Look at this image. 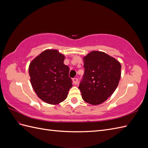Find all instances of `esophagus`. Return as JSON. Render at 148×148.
I'll return each instance as SVG.
<instances>
[{
  "mask_svg": "<svg viewBox=\"0 0 148 148\" xmlns=\"http://www.w3.org/2000/svg\"><path fill=\"white\" fill-rule=\"evenodd\" d=\"M73 83H74L75 84L77 85V84H78V79L77 78H74L73 79Z\"/></svg>",
  "mask_w": 148,
  "mask_h": 148,
  "instance_id": "obj_1",
  "label": "esophagus"
}]
</instances>
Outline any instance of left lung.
Here are the masks:
<instances>
[{
  "label": "left lung",
  "instance_id": "obj_1",
  "mask_svg": "<svg viewBox=\"0 0 148 148\" xmlns=\"http://www.w3.org/2000/svg\"><path fill=\"white\" fill-rule=\"evenodd\" d=\"M84 72L78 88L83 99L91 105L102 104L117 88L121 65L105 52L92 51L83 57Z\"/></svg>",
  "mask_w": 148,
  "mask_h": 148
}]
</instances>
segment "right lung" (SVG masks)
Masks as SVG:
<instances>
[{"instance_id":"add662e5","label":"right lung","mask_w":148,"mask_h":148,"mask_svg":"<svg viewBox=\"0 0 148 148\" xmlns=\"http://www.w3.org/2000/svg\"><path fill=\"white\" fill-rule=\"evenodd\" d=\"M64 55L55 49H47L31 61L30 82L36 94L49 104L64 101L72 87L69 67L64 64Z\"/></svg>"}]
</instances>
